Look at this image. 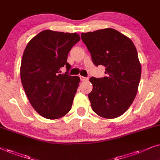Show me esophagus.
Here are the masks:
<instances>
[{"instance_id":"obj_1","label":"esophagus","mask_w":160,"mask_h":160,"mask_svg":"<svg viewBox=\"0 0 160 160\" xmlns=\"http://www.w3.org/2000/svg\"><path fill=\"white\" fill-rule=\"evenodd\" d=\"M80 80L82 81H86V80H88V78H86V77H83V76H80Z\"/></svg>"}]
</instances>
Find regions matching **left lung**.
<instances>
[{
	"mask_svg": "<svg viewBox=\"0 0 160 160\" xmlns=\"http://www.w3.org/2000/svg\"><path fill=\"white\" fill-rule=\"evenodd\" d=\"M81 39L95 66L105 67L106 76L91 78L88 93L91 108L98 116L115 118L128 110L137 94L141 65L132 41L112 28L82 33Z\"/></svg>",
	"mask_w": 160,
	"mask_h": 160,
	"instance_id": "obj_1",
	"label": "left lung"
}]
</instances>
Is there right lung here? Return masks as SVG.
<instances>
[{
	"mask_svg": "<svg viewBox=\"0 0 160 160\" xmlns=\"http://www.w3.org/2000/svg\"><path fill=\"white\" fill-rule=\"evenodd\" d=\"M80 40L77 33L45 30L30 40L22 55L20 78L28 99L34 110L44 118L58 119L71 110L80 78L61 68L71 66L67 56Z\"/></svg>",
	"mask_w": 160,
	"mask_h": 160,
	"instance_id": "1",
	"label": "right lung"
}]
</instances>
